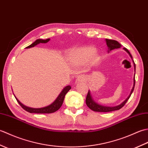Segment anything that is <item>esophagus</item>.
I'll use <instances>...</instances> for the list:
<instances>
[{
    "label": "esophagus",
    "instance_id": "esophagus-1",
    "mask_svg": "<svg viewBox=\"0 0 148 148\" xmlns=\"http://www.w3.org/2000/svg\"><path fill=\"white\" fill-rule=\"evenodd\" d=\"M86 80V77H85V76H84V75H79V76H78L77 77V79H76V84H78V83H81V82H83V81H84Z\"/></svg>",
    "mask_w": 148,
    "mask_h": 148
}]
</instances>
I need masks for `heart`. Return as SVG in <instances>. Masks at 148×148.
I'll return each mask as SVG.
<instances>
[{
  "label": "heart",
  "mask_w": 148,
  "mask_h": 148,
  "mask_svg": "<svg viewBox=\"0 0 148 148\" xmlns=\"http://www.w3.org/2000/svg\"><path fill=\"white\" fill-rule=\"evenodd\" d=\"M96 49L92 47L86 46L77 48L72 53V60L77 64L81 65L86 63L88 61L92 65L97 64L99 62L100 56L95 53Z\"/></svg>",
  "instance_id": "1"
}]
</instances>
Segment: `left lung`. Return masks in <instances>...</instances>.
Here are the masks:
<instances>
[{"instance_id": "1", "label": "left lung", "mask_w": 148, "mask_h": 148, "mask_svg": "<svg viewBox=\"0 0 148 148\" xmlns=\"http://www.w3.org/2000/svg\"><path fill=\"white\" fill-rule=\"evenodd\" d=\"M106 42L107 46H108V53L111 51H112V49H118V48H119L121 47L120 44H119L118 41H116V40H114L106 39ZM123 49L125 50V51H126V52H127L128 53V55H130L132 60L134 66V71L136 72V64H135V63L134 62V60L132 59V56L129 51H128L127 49L124 48ZM135 74H136L134 73L133 87H132V90L130 91V93L129 94V95H128L127 98L125 99L123 102H122L120 103V104H119L118 106H113V107L104 106L100 105V104H99V103H97L95 101V100H93L92 95H91L90 91L89 90L86 99V103L87 106L88 107V108L90 109H92V111H95V112H111V111H116V110L120 109L122 108V107L124 106V105L125 104V103H126L128 101V100L129 99V98L132 95V92H133L134 89V86H135V83H136V80H135Z\"/></svg>"}]
</instances>
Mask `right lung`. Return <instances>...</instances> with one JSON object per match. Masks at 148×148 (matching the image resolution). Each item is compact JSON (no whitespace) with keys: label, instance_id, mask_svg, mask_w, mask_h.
I'll return each mask as SVG.
<instances>
[{"label":"right lung","instance_id":"1","mask_svg":"<svg viewBox=\"0 0 148 148\" xmlns=\"http://www.w3.org/2000/svg\"><path fill=\"white\" fill-rule=\"evenodd\" d=\"M49 40H50V39H47L46 40L40 39H37L35 42H33L32 45H30V46H27L26 48H32V47L36 46V45H39L40 43H47L48 42H49ZM71 89V86L70 85L64 87V88H63V90L61 91V92L60 93L58 97H56V99L51 103V104H49L46 107H43V108H30V107L25 106L16 98V97L14 94V93L13 94L19 104L22 107V108L25 110L26 111L30 113H39V114L48 113V114H49V113L55 112V111H58V110L60 108V107L62 106L63 103V102H64L66 93H67Z\"/></svg>","mask_w":148,"mask_h":148}]
</instances>
